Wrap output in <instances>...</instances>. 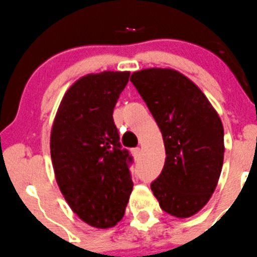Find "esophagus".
Wrapping results in <instances>:
<instances>
[{
    "label": "esophagus",
    "instance_id": "esophagus-1",
    "mask_svg": "<svg viewBox=\"0 0 257 257\" xmlns=\"http://www.w3.org/2000/svg\"><path fill=\"white\" fill-rule=\"evenodd\" d=\"M132 154H133L134 158L138 159L140 156V154H142V150H140V148H136V149L132 150Z\"/></svg>",
    "mask_w": 257,
    "mask_h": 257
}]
</instances>
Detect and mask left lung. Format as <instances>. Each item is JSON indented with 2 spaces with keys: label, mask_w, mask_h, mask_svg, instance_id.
<instances>
[{
  "label": "left lung",
  "mask_w": 257,
  "mask_h": 257,
  "mask_svg": "<svg viewBox=\"0 0 257 257\" xmlns=\"http://www.w3.org/2000/svg\"><path fill=\"white\" fill-rule=\"evenodd\" d=\"M131 81L158 123L166 151L151 191L164 212L192 217L210 199L223 167L219 115L198 86L174 69H143Z\"/></svg>",
  "instance_id": "1"
}]
</instances>
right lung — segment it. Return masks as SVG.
Segmentation results:
<instances>
[{
	"label": "right lung",
	"instance_id": "add662e5",
	"mask_svg": "<svg viewBox=\"0 0 257 257\" xmlns=\"http://www.w3.org/2000/svg\"><path fill=\"white\" fill-rule=\"evenodd\" d=\"M129 71L88 74L70 86L50 134L56 182L72 212L88 225L112 228L123 218L133 181L113 109Z\"/></svg>",
	"mask_w": 257,
	"mask_h": 257
}]
</instances>
